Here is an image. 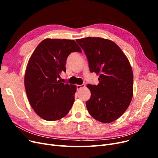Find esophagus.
I'll use <instances>...</instances> for the list:
<instances>
[{
    "instance_id": "1",
    "label": "esophagus",
    "mask_w": 158,
    "mask_h": 158,
    "mask_svg": "<svg viewBox=\"0 0 158 158\" xmlns=\"http://www.w3.org/2000/svg\"><path fill=\"white\" fill-rule=\"evenodd\" d=\"M85 87V84H82V85H76V89H77V90H80V89H82L83 88Z\"/></svg>"
}]
</instances>
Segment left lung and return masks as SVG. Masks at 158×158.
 Wrapping results in <instances>:
<instances>
[{
	"label": "left lung",
	"mask_w": 158,
	"mask_h": 158,
	"mask_svg": "<svg viewBox=\"0 0 158 158\" xmlns=\"http://www.w3.org/2000/svg\"><path fill=\"white\" fill-rule=\"evenodd\" d=\"M76 41L87 56L91 73L99 76L98 85H87L91 92L85 103L89 113L103 123L117 120L133 95V73L128 59L109 40L88 37Z\"/></svg>",
	"instance_id": "obj_1"
}]
</instances>
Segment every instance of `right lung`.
Here are the masks:
<instances>
[{
    "mask_svg": "<svg viewBox=\"0 0 158 158\" xmlns=\"http://www.w3.org/2000/svg\"><path fill=\"white\" fill-rule=\"evenodd\" d=\"M72 52H82L75 41L48 38L37 46L28 61L24 77L28 101L46 121L65 117L74 102L76 85L59 80Z\"/></svg>",
    "mask_w": 158,
    "mask_h": 158,
    "instance_id": "right-lung-1",
    "label": "right lung"
}]
</instances>
